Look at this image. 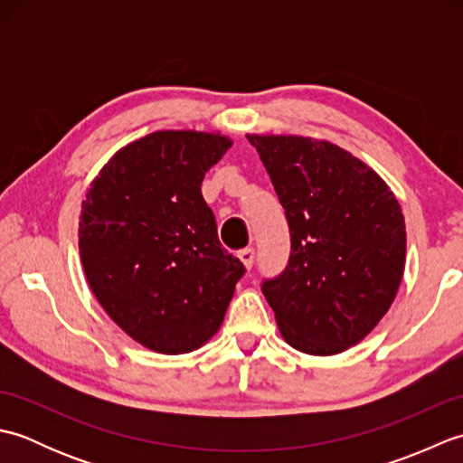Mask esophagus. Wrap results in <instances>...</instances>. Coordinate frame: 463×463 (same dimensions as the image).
Segmentation results:
<instances>
[{
    "mask_svg": "<svg viewBox=\"0 0 463 463\" xmlns=\"http://www.w3.org/2000/svg\"><path fill=\"white\" fill-rule=\"evenodd\" d=\"M239 259H241V262L244 264V269L250 270L252 264H254V250H252V249L241 250V252H239Z\"/></svg>",
    "mask_w": 463,
    "mask_h": 463,
    "instance_id": "esophagus-1",
    "label": "esophagus"
}]
</instances>
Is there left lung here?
Returning <instances> with one entry per match:
<instances>
[{
	"label": "left lung",
	"instance_id": "obj_1",
	"mask_svg": "<svg viewBox=\"0 0 463 463\" xmlns=\"http://www.w3.org/2000/svg\"><path fill=\"white\" fill-rule=\"evenodd\" d=\"M290 226V259L262 282L282 338L312 356L348 350L376 328L406 264V222L382 176L330 141L247 135Z\"/></svg>",
	"mask_w": 463,
	"mask_h": 463
}]
</instances>
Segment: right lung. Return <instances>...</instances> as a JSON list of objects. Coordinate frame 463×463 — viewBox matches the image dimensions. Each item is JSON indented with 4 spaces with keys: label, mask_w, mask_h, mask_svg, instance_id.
Returning <instances> with one entry per match:
<instances>
[{
    "label": "right lung",
    "mask_w": 463,
    "mask_h": 463,
    "mask_svg": "<svg viewBox=\"0 0 463 463\" xmlns=\"http://www.w3.org/2000/svg\"><path fill=\"white\" fill-rule=\"evenodd\" d=\"M232 146L203 131H155L117 151L85 194L80 254L103 310L159 354L201 348L221 328L244 267L216 237L204 173Z\"/></svg>",
    "instance_id": "add662e5"
}]
</instances>
